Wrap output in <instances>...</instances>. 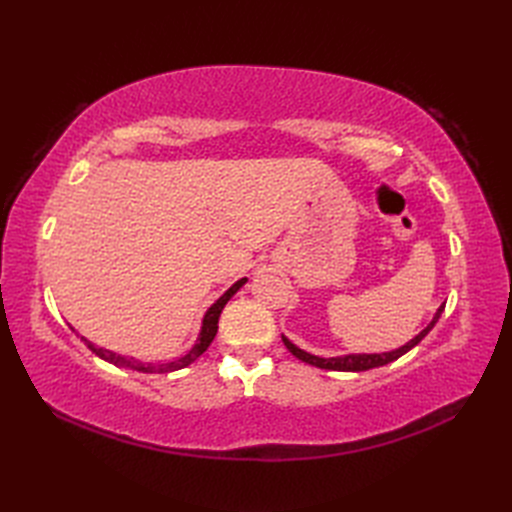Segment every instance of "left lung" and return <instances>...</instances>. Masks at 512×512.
I'll use <instances>...</instances> for the list:
<instances>
[{
    "mask_svg": "<svg viewBox=\"0 0 512 512\" xmlns=\"http://www.w3.org/2000/svg\"><path fill=\"white\" fill-rule=\"evenodd\" d=\"M442 312H444V303L438 307L436 316L431 318V322L427 324V327H425L421 333H418L416 337H412L408 344H404V346L397 348V350H391V352H380V354H342V356H329V359H324V356L309 354V352L301 350L299 346H294L286 335H282V342H284V346H286L294 356H297L299 361L309 363V365H314V367L329 369V371H367V369H374V367H382V365H386V363H393V361L399 359L401 354H406L408 350H412L414 346L421 344V339H423L433 327H436V322L440 320Z\"/></svg>",
    "mask_w": 512,
    "mask_h": 512,
    "instance_id": "left-lung-1",
    "label": "left lung"
}]
</instances>
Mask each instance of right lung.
<instances>
[{
  "label": "right lung",
  "instance_id": "add662e5",
  "mask_svg": "<svg viewBox=\"0 0 512 512\" xmlns=\"http://www.w3.org/2000/svg\"><path fill=\"white\" fill-rule=\"evenodd\" d=\"M245 282H247V280L243 277V280H239V282L232 284V286L222 294V297L207 309V314H205V318H203V327H200V333H198L196 344L192 346V350H190L188 354H183L181 359H177V361L160 363V365H153V363H141V361H134V359H126V356L115 354V352H111V350L98 348V346L91 344L89 339H85V337H81V339H83V342L87 344V348H89L91 352H96V354L100 356V359H104V361H108V363H113V365H117V367L136 369V371H143V374H166V371H177V369H183V367H188L190 363H194V361L198 359V356L203 354V352L209 348V344L213 342L215 333H218V320H220V314H222L224 305L232 299V294H235V292H237Z\"/></svg>",
  "mask_w": 512,
  "mask_h": 512
}]
</instances>
